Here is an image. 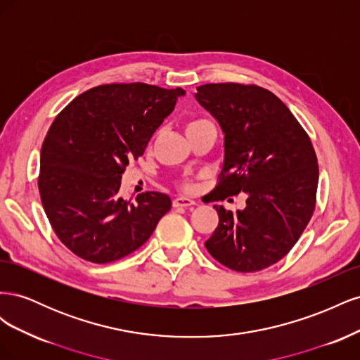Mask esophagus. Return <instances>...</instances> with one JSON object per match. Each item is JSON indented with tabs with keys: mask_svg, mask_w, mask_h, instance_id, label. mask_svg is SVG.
<instances>
[{
	"mask_svg": "<svg viewBox=\"0 0 360 360\" xmlns=\"http://www.w3.org/2000/svg\"><path fill=\"white\" fill-rule=\"evenodd\" d=\"M195 204H197V202H195L191 198H186V197H179V198H176V200L172 201L174 207H184V209H188V207H192Z\"/></svg>",
	"mask_w": 360,
	"mask_h": 360,
	"instance_id": "1",
	"label": "esophagus"
}]
</instances>
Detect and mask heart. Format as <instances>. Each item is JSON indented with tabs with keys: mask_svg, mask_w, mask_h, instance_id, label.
I'll list each match as a JSON object with an SVG mask.
<instances>
[{
	"mask_svg": "<svg viewBox=\"0 0 360 360\" xmlns=\"http://www.w3.org/2000/svg\"><path fill=\"white\" fill-rule=\"evenodd\" d=\"M202 124H209V122H207V120H193V122H191V123L188 124L186 130H188V129H192V127L202 126ZM183 188L186 189V191H191V189L193 188V184H192L191 181H184V183H183Z\"/></svg>",
	"mask_w": 360,
	"mask_h": 360,
	"instance_id": "heart-1",
	"label": "heart"
}]
</instances>
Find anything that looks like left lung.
Wrapping results in <instances>:
<instances>
[{
  "mask_svg": "<svg viewBox=\"0 0 360 360\" xmlns=\"http://www.w3.org/2000/svg\"><path fill=\"white\" fill-rule=\"evenodd\" d=\"M193 96L224 134L212 201L246 193V207L236 213L213 205L219 224L204 245L228 269L263 270L290 252L314 213L319 165L311 139L282 101L261 86L205 84Z\"/></svg>",
  "mask_w": 360,
  "mask_h": 360,
  "instance_id": "1",
  "label": "left lung"
}]
</instances>
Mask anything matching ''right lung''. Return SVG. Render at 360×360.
Here are the masks:
<instances>
[{
    "instance_id": "add662e5",
    "label": "right lung",
    "mask_w": 360,
    "mask_h": 360,
    "mask_svg": "<svg viewBox=\"0 0 360 360\" xmlns=\"http://www.w3.org/2000/svg\"><path fill=\"white\" fill-rule=\"evenodd\" d=\"M183 89L148 84L99 85L79 94L53 120L40 153L39 192L61 243L96 264L143 246L171 198L160 192L118 195L129 160L144 155Z\"/></svg>"
}]
</instances>
